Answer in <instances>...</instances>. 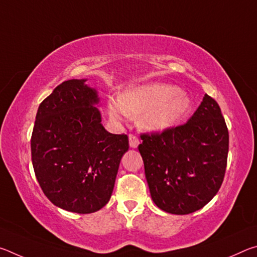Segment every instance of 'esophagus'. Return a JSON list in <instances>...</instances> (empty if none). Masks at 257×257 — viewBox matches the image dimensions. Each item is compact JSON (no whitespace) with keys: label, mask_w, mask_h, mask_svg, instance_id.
<instances>
[{"label":"esophagus","mask_w":257,"mask_h":257,"mask_svg":"<svg viewBox=\"0 0 257 257\" xmlns=\"http://www.w3.org/2000/svg\"><path fill=\"white\" fill-rule=\"evenodd\" d=\"M129 145L130 147H133V149H137L138 145H139V139L135 136V135H129Z\"/></svg>","instance_id":"1"}]
</instances>
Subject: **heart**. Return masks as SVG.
Here are the masks:
<instances>
[{
    "label": "heart",
    "instance_id": "1",
    "mask_svg": "<svg viewBox=\"0 0 257 257\" xmlns=\"http://www.w3.org/2000/svg\"><path fill=\"white\" fill-rule=\"evenodd\" d=\"M190 107V98L173 85L152 82L127 89L119 99L107 101V113L116 122L129 115H138L146 130H163L181 119Z\"/></svg>",
    "mask_w": 257,
    "mask_h": 257
}]
</instances>
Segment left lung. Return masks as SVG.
Wrapping results in <instances>:
<instances>
[{
  "mask_svg": "<svg viewBox=\"0 0 257 257\" xmlns=\"http://www.w3.org/2000/svg\"><path fill=\"white\" fill-rule=\"evenodd\" d=\"M138 150L156 206L189 214L206 205L222 185L229 133L219 104L207 94L185 124L142 134Z\"/></svg>",
  "mask_w": 257,
  "mask_h": 257,
  "instance_id": "8db88e82",
  "label": "left lung"
}]
</instances>
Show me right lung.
Listing matches in <instances>:
<instances>
[{
  "mask_svg": "<svg viewBox=\"0 0 257 257\" xmlns=\"http://www.w3.org/2000/svg\"><path fill=\"white\" fill-rule=\"evenodd\" d=\"M86 79L63 81L40 104L32 161L43 193L55 206L88 214L110 201L127 135L105 130L99 98Z\"/></svg>",
  "mask_w": 257,
  "mask_h": 257,
  "instance_id": "obj_1",
  "label": "right lung"
}]
</instances>
